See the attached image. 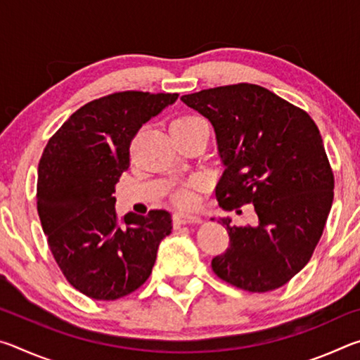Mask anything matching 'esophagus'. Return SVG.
Returning <instances> with one entry per match:
<instances>
[{"instance_id":"34e87169","label":"esophagus","mask_w":360,"mask_h":360,"mask_svg":"<svg viewBox=\"0 0 360 360\" xmlns=\"http://www.w3.org/2000/svg\"><path fill=\"white\" fill-rule=\"evenodd\" d=\"M174 225H186V224H202V217L197 214H192V212H176L174 217Z\"/></svg>"}]
</instances>
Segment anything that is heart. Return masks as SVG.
<instances>
[{"mask_svg": "<svg viewBox=\"0 0 360 360\" xmlns=\"http://www.w3.org/2000/svg\"><path fill=\"white\" fill-rule=\"evenodd\" d=\"M203 124V120L197 117V115H182V117L174 119L169 125V131L173 130H182V129H191L193 125ZM176 203L181 206H191L195 203V193L191 188H181V191L176 192L174 195Z\"/></svg>", "mask_w": 360, "mask_h": 360, "instance_id": "1", "label": "heart"}]
</instances>
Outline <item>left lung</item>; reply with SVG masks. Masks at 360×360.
I'll return each mask as SVG.
<instances>
[{
  "mask_svg": "<svg viewBox=\"0 0 360 360\" xmlns=\"http://www.w3.org/2000/svg\"><path fill=\"white\" fill-rule=\"evenodd\" d=\"M211 122L224 173L219 206L252 203L254 225L219 217L230 246L212 259L216 275L249 292L284 285L308 264L333 202V173L313 119L254 84H235L181 96ZM214 221V217L211 219Z\"/></svg>",
  "mask_w": 360,
  "mask_h": 360,
  "instance_id": "obj_1",
  "label": "left lung"
}]
</instances>
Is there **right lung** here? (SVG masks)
I'll return each instance as SVG.
<instances>
[{
    "label": "right lung",
    "mask_w": 360,
    "mask_h": 360,
    "mask_svg": "<svg viewBox=\"0 0 360 360\" xmlns=\"http://www.w3.org/2000/svg\"><path fill=\"white\" fill-rule=\"evenodd\" d=\"M178 94L119 92L94 100L65 122L38 167V214L49 248L72 288L95 300H115L150 276L172 214L115 217V184L130 165L138 130Z\"/></svg>",
    "instance_id": "right-lung-1"
}]
</instances>
